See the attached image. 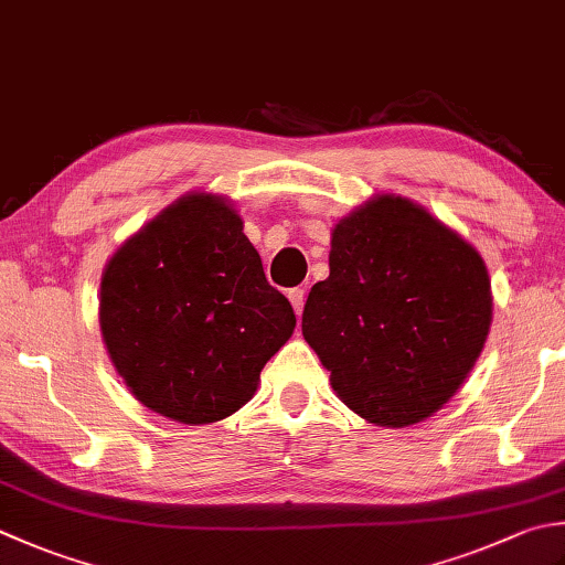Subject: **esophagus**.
Returning <instances> with one entry per match:
<instances>
[{"label":"esophagus","mask_w":565,"mask_h":565,"mask_svg":"<svg viewBox=\"0 0 565 565\" xmlns=\"http://www.w3.org/2000/svg\"><path fill=\"white\" fill-rule=\"evenodd\" d=\"M289 301H291V306H294L296 316L301 318V313H303V303H306V291H303V289H289Z\"/></svg>","instance_id":"1"}]
</instances>
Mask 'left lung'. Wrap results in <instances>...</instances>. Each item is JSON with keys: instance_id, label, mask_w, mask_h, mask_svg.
Wrapping results in <instances>:
<instances>
[{"instance_id": "8db88e82", "label": "left lung", "mask_w": 565, "mask_h": 565, "mask_svg": "<svg viewBox=\"0 0 565 565\" xmlns=\"http://www.w3.org/2000/svg\"><path fill=\"white\" fill-rule=\"evenodd\" d=\"M490 323L478 249L426 207L386 193L335 225L330 276L308 294L301 328L342 404L402 428L460 390Z\"/></svg>"}]
</instances>
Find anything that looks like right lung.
Here are the masks:
<instances>
[{
  "instance_id": "obj_1",
  "label": "right lung",
  "mask_w": 565,
  "mask_h": 565,
  "mask_svg": "<svg viewBox=\"0 0 565 565\" xmlns=\"http://www.w3.org/2000/svg\"><path fill=\"white\" fill-rule=\"evenodd\" d=\"M296 328L225 198L183 195L107 262L99 330L129 392L181 424L245 406Z\"/></svg>"
}]
</instances>
